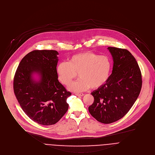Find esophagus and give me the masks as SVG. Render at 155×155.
Wrapping results in <instances>:
<instances>
[{
	"mask_svg": "<svg viewBox=\"0 0 155 155\" xmlns=\"http://www.w3.org/2000/svg\"><path fill=\"white\" fill-rule=\"evenodd\" d=\"M75 95L76 96H78V97H82L84 96V94H78V93H76V94H75Z\"/></svg>",
	"mask_w": 155,
	"mask_h": 155,
	"instance_id": "34e87169",
	"label": "esophagus"
}]
</instances>
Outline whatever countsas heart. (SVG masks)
Segmentation results:
<instances>
[{
  "mask_svg": "<svg viewBox=\"0 0 155 155\" xmlns=\"http://www.w3.org/2000/svg\"><path fill=\"white\" fill-rule=\"evenodd\" d=\"M110 69L111 62L107 57L85 52L73 55L68 62H60L56 72L59 81L65 85H70L78 73L80 78L68 88L83 91L90 87L98 88L103 85L109 78Z\"/></svg>",
  "mask_w": 155,
  "mask_h": 155,
  "instance_id": "1",
  "label": "heart"
}]
</instances>
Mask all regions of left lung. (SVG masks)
Listing matches in <instances>:
<instances>
[{
    "label": "left lung",
    "mask_w": 155,
    "mask_h": 155,
    "mask_svg": "<svg viewBox=\"0 0 155 155\" xmlns=\"http://www.w3.org/2000/svg\"><path fill=\"white\" fill-rule=\"evenodd\" d=\"M113 59L112 71L106 82L91 94L94 102L88 107L98 121L109 124L124 117L137 99L142 76L134 56L127 49L108 47Z\"/></svg>",
    "instance_id": "1"
}]
</instances>
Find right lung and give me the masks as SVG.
<instances>
[{
	"mask_svg": "<svg viewBox=\"0 0 155 155\" xmlns=\"http://www.w3.org/2000/svg\"><path fill=\"white\" fill-rule=\"evenodd\" d=\"M58 52L35 50L21 61L16 71L13 88L25 114L42 125H52L67 112V99L71 94L58 81L56 68Z\"/></svg>",
	"mask_w": 155,
	"mask_h": 155,
	"instance_id": "add662e5",
	"label": "right lung"
}]
</instances>
